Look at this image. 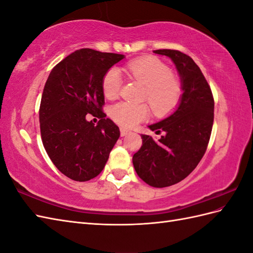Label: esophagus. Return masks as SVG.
Listing matches in <instances>:
<instances>
[{
  "label": "esophagus",
  "instance_id": "obj_1",
  "mask_svg": "<svg viewBox=\"0 0 253 253\" xmlns=\"http://www.w3.org/2000/svg\"><path fill=\"white\" fill-rule=\"evenodd\" d=\"M130 131L129 130H127V129H125V128H121V136L122 137H125V136H127L128 133H129Z\"/></svg>",
  "mask_w": 253,
  "mask_h": 253
}]
</instances>
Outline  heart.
Listing matches in <instances>:
<instances>
[{
  "label": "heart",
  "instance_id": "b5f03b06",
  "mask_svg": "<svg viewBox=\"0 0 253 253\" xmlns=\"http://www.w3.org/2000/svg\"><path fill=\"white\" fill-rule=\"evenodd\" d=\"M130 76L144 85L143 98L148 100L155 115L164 116L178 106L182 87L170 68L158 57L147 56L137 58L127 65ZM123 77L120 69L112 67L102 80V91L107 99H116L121 92ZM147 104L120 102L110 110L111 117L123 127L132 128L146 121L149 116Z\"/></svg>",
  "mask_w": 253,
  "mask_h": 253
}]
</instances>
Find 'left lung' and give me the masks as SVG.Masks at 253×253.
Listing matches in <instances>:
<instances>
[{
  "mask_svg": "<svg viewBox=\"0 0 253 253\" xmlns=\"http://www.w3.org/2000/svg\"><path fill=\"white\" fill-rule=\"evenodd\" d=\"M169 56L180 76L182 95L173 114L149 128L163 132L155 141L141 135L142 146L133 154L138 176L148 185L169 187L185 179L207 151L214 120V99L201 69L190 56L177 50H155Z\"/></svg>",
  "mask_w": 253,
  "mask_h": 253,
  "instance_id": "left-lung-1",
  "label": "left lung"
}]
</instances>
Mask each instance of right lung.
<instances>
[{"instance_id":"add662e5","label":"right lung","mask_w":253,"mask_h":253,"mask_svg":"<svg viewBox=\"0 0 253 253\" xmlns=\"http://www.w3.org/2000/svg\"><path fill=\"white\" fill-rule=\"evenodd\" d=\"M124 57L80 49L58 63L46 80L39 111L42 142L53 164L73 180L98 176L120 138V128L102 110V80ZM89 115L99 118L96 126L86 120Z\"/></svg>"}]
</instances>
